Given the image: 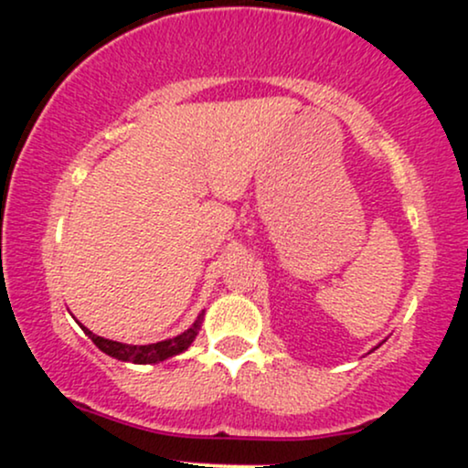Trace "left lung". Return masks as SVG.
Here are the masks:
<instances>
[{"label":"left lung","mask_w":468,"mask_h":468,"mask_svg":"<svg viewBox=\"0 0 468 468\" xmlns=\"http://www.w3.org/2000/svg\"><path fill=\"white\" fill-rule=\"evenodd\" d=\"M378 346H380V343H378ZM378 346H376V347H378ZM376 347H374V350H376ZM369 352H372V350H369Z\"/></svg>","instance_id":"obj_1"}]
</instances>
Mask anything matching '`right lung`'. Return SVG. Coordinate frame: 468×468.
I'll list each match as a JSON object with an SVG mask.
<instances>
[{"label": "right lung", "mask_w": 468, "mask_h": 468, "mask_svg": "<svg viewBox=\"0 0 468 468\" xmlns=\"http://www.w3.org/2000/svg\"><path fill=\"white\" fill-rule=\"evenodd\" d=\"M204 313L197 314V319L193 321V325L189 330L180 332L178 336L166 338V341H158V343H149V346H130V343H121V341H110V338H103L99 335H94L92 330L83 327V332L94 341V346L99 347L101 352H105L107 356L118 358V361L125 363H136V365H152V363H160L166 361L171 356H178L185 350H189L191 343L196 341L197 332H200Z\"/></svg>", "instance_id": "right-lung-1"}]
</instances>
